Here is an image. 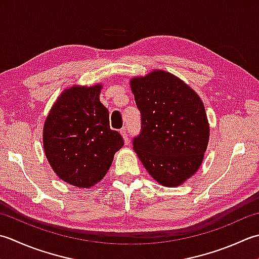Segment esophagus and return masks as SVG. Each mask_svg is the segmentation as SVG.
<instances>
[{
    "label": "esophagus",
    "instance_id": "esophagus-1",
    "mask_svg": "<svg viewBox=\"0 0 259 259\" xmlns=\"http://www.w3.org/2000/svg\"><path fill=\"white\" fill-rule=\"evenodd\" d=\"M120 134H122V136H123V139H124V141H125V144H128V143H130V141H128V134H127V131H126L125 128L120 130Z\"/></svg>",
    "mask_w": 259,
    "mask_h": 259
}]
</instances>
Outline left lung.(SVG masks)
<instances>
[{
    "label": "left lung",
    "instance_id": "8db88e82",
    "mask_svg": "<svg viewBox=\"0 0 259 259\" xmlns=\"http://www.w3.org/2000/svg\"><path fill=\"white\" fill-rule=\"evenodd\" d=\"M131 88L141 112L134 151L161 186H180L198 171L208 146L202 100L181 79L159 69L133 78Z\"/></svg>",
    "mask_w": 259,
    "mask_h": 259
}]
</instances>
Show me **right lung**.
I'll return each instance as SVG.
<instances>
[{
  "mask_svg": "<svg viewBox=\"0 0 259 259\" xmlns=\"http://www.w3.org/2000/svg\"><path fill=\"white\" fill-rule=\"evenodd\" d=\"M100 89V83L65 89L44 126V149L52 170L78 188H91L102 180L124 145L122 135L109 127Z\"/></svg>",
  "mask_w": 259,
  "mask_h": 259,
  "instance_id": "add662e5",
  "label": "right lung"
}]
</instances>
